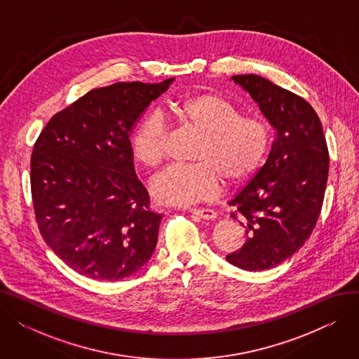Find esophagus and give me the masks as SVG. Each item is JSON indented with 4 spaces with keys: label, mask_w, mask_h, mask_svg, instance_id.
<instances>
[{
    "label": "esophagus",
    "mask_w": 359,
    "mask_h": 359,
    "mask_svg": "<svg viewBox=\"0 0 359 359\" xmlns=\"http://www.w3.org/2000/svg\"><path fill=\"white\" fill-rule=\"evenodd\" d=\"M189 212L199 218H203V219H215L217 218V212L210 208H189Z\"/></svg>",
    "instance_id": "34e87169"
}]
</instances>
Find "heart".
Listing matches in <instances>:
<instances>
[{
  "label": "heart",
  "mask_w": 359,
  "mask_h": 359,
  "mask_svg": "<svg viewBox=\"0 0 359 359\" xmlns=\"http://www.w3.org/2000/svg\"><path fill=\"white\" fill-rule=\"evenodd\" d=\"M170 118L201 134L191 165L167 167L151 183L156 201L187 205L215 196L222 176L230 183L256 172L269 148V129L257 116L240 115L238 109L215 93H196L170 100L164 109ZM164 129L158 118L147 116L130 135L135 160L148 170L164 161Z\"/></svg>",
  "instance_id": "heart-1"
}]
</instances>
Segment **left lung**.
<instances>
[{
  "label": "left lung",
  "mask_w": 359,
  "mask_h": 359,
  "mask_svg": "<svg viewBox=\"0 0 359 359\" xmlns=\"http://www.w3.org/2000/svg\"><path fill=\"white\" fill-rule=\"evenodd\" d=\"M231 80L259 104L275 141L266 163L230 202L248 240L227 260L244 271H265L311 236L323 205L329 151L322 122L303 97L255 74Z\"/></svg>",
  "instance_id": "8db88e82"
}]
</instances>
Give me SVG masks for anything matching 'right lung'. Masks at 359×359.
<instances>
[{
    "label": "right lung",
    "mask_w": 359,
    "mask_h": 359,
    "mask_svg": "<svg viewBox=\"0 0 359 359\" xmlns=\"http://www.w3.org/2000/svg\"><path fill=\"white\" fill-rule=\"evenodd\" d=\"M173 80L90 90L53 115L33 147L30 184L39 231L80 275L119 280L154 253L163 215L149 210L129 134Z\"/></svg>",
    "instance_id": "right-lung-1"
}]
</instances>
